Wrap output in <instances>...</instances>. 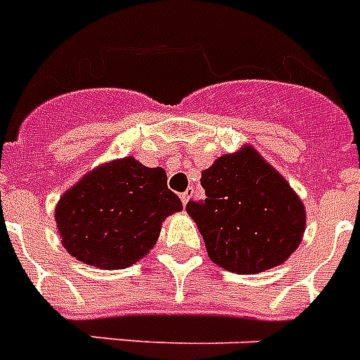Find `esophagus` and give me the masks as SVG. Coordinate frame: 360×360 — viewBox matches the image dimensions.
<instances>
[{"mask_svg": "<svg viewBox=\"0 0 360 360\" xmlns=\"http://www.w3.org/2000/svg\"><path fill=\"white\" fill-rule=\"evenodd\" d=\"M192 194H194V188H186L183 194H181V201H183V205H186L188 203V200L192 198Z\"/></svg>", "mask_w": 360, "mask_h": 360, "instance_id": "esophagus-1", "label": "esophagus"}]
</instances>
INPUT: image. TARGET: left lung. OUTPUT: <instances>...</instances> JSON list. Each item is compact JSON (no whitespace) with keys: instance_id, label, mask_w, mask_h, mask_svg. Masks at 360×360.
I'll return each mask as SVG.
<instances>
[{"instance_id":"obj_1","label":"left lung","mask_w":360,"mask_h":360,"mask_svg":"<svg viewBox=\"0 0 360 360\" xmlns=\"http://www.w3.org/2000/svg\"><path fill=\"white\" fill-rule=\"evenodd\" d=\"M203 200H190L209 257L236 274H257L292 255L305 231V209L290 185L251 148L224 155L201 172Z\"/></svg>"}]
</instances>
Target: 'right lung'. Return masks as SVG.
I'll use <instances>...</instances> for the list:
<instances>
[{
  "label": "right lung",
  "instance_id": "obj_1",
  "mask_svg": "<svg viewBox=\"0 0 360 360\" xmlns=\"http://www.w3.org/2000/svg\"><path fill=\"white\" fill-rule=\"evenodd\" d=\"M181 209L162 168L125 157L84 175L60 198L55 220L70 255L120 270L144 257L159 238L162 220Z\"/></svg>",
  "mask_w": 360,
  "mask_h": 360
}]
</instances>
